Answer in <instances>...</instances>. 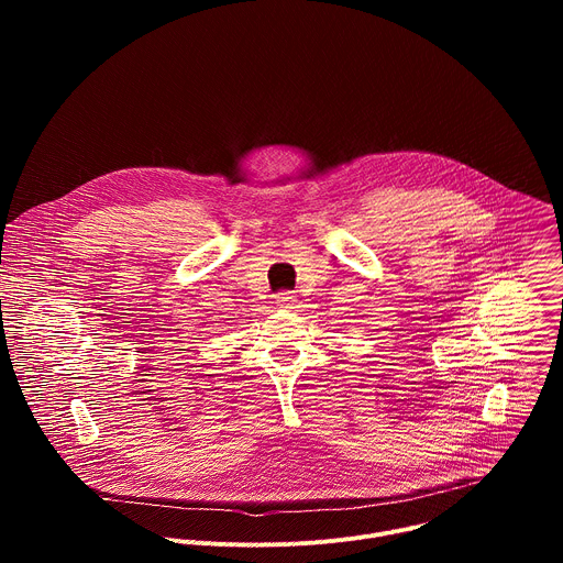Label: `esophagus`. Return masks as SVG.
Instances as JSON below:
<instances>
[{
  "instance_id": "34e87169",
  "label": "esophagus",
  "mask_w": 563,
  "mask_h": 563,
  "mask_svg": "<svg viewBox=\"0 0 563 563\" xmlns=\"http://www.w3.org/2000/svg\"><path fill=\"white\" fill-rule=\"evenodd\" d=\"M276 302H278L280 307H289V309H294L296 296H294L291 291H280V294H276Z\"/></svg>"
}]
</instances>
